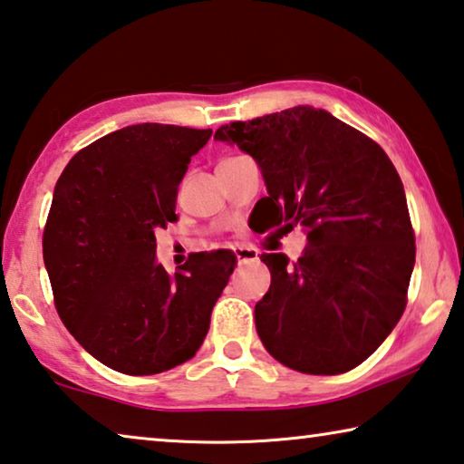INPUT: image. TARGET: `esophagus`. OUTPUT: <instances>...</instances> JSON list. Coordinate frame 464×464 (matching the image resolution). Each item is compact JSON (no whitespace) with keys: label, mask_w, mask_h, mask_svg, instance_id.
Segmentation results:
<instances>
[{"label":"esophagus","mask_w":464,"mask_h":464,"mask_svg":"<svg viewBox=\"0 0 464 464\" xmlns=\"http://www.w3.org/2000/svg\"><path fill=\"white\" fill-rule=\"evenodd\" d=\"M234 253H237L240 263H250V261L259 259V250L253 248V246H245V245H242V246L234 248Z\"/></svg>","instance_id":"obj_1"}]
</instances>
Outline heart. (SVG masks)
I'll use <instances>...</instances> for the list:
<instances>
[{
    "instance_id": "obj_1",
    "label": "heart",
    "mask_w": 464,
    "mask_h": 464,
    "mask_svg": "<svg viewBox=\"0 0 464 464\" xmlns=\"http://www.w3.org/2000/svg\"><path fill=\"white\" fill-rule=\"evenodd\" d=\"M227 160H230V158H227Z\"/></svg>"
}]
</instances>
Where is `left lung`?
I'll return each mask as SVG.
<instances>
[{"label": "left lung", "mask_w": 464, "mask_h": 464, "mask_svg": "<svg viewBox=\"0 0 464 464\" xmlns=\"http://www.w3.org/2000/svg\"><path fill=\"white\" fill-rule=\"evenodd\" d=\"M216 140L259 164L269 197L256 208L267 227L308 232L298 261L261 255L271 271L255 306L265 349L304 374L360 366L403 314L415 265L397 169L374 140L313 106L234 121Z\"/></svg>", "instance_id": "left-lung-1"}]
</instances>
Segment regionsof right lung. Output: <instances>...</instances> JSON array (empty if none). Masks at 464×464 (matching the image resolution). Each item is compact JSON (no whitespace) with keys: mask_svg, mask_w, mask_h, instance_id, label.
<instances>
[{"mask_svg":"<svg viewBox=\"0 0 464 464\" xmlns=\"http://www.w3.org/2000/svg\"><path fill=\"white\" fill-rule=\"evenodd\" d=\"M211 129L129 125L75 154L43 232L57 314L98 362L150 376L191 360L237 256L195 253L177 273L156 263V227L177 222V193ZM216 255H222L218 250Z\"/></svg>","mask_w":464,"mask_h":464,"instance_id":"obj_1","label":"right lung"}]
</instances>
